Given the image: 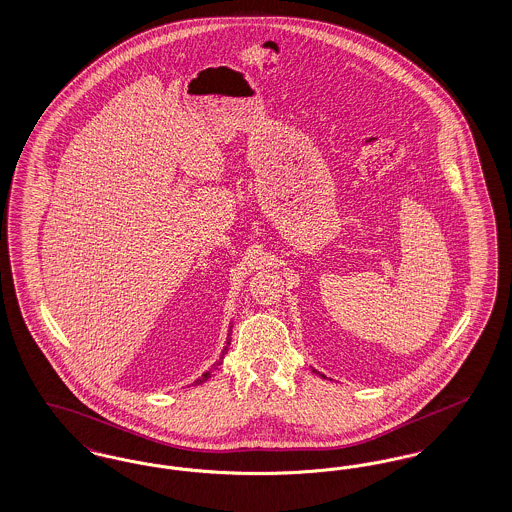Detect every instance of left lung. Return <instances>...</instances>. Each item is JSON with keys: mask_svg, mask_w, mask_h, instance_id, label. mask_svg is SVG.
<instances>
[{"mask_svg": "<svg viewBox=\"0 0 512 512\" xmlns=\"http://www.w3.org/2000/svg\"><path fill=\"white\" fill-rule=\"evenodd\" d=\"M315 372H317V370H315ZM320 376H322V374H320Z\"/></svg>", "mask_w": 512, "mask_h": 512, "instance_id": "8db88e82", "label": "left lung"}]
</instances>
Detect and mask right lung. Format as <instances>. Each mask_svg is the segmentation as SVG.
I'll list each match as a JSON object with an SVG mask.
<instances>
[{
  "label": "right lung",
  "mask_w": 512,
  "mask_h": 512,
  "mask_svg": "<svg viewBox=\"0 0 512 512\" xmlns=\"http://www.w3.org/2000/svg\"><path fill=\"white\" fill-rule=\"evenodd\" d=\"M228 345H230V340L226 341V347H224V351H222V355H220V359H222V357H224V353H226V351H228ZM220 363H217V365L213 366V368H211V370H207V372H205V374H203V376H201V378H197V380H195V386H199V384H203V382H207V380H209V378H211V376H213V372H215V368H217V366H219Z\"/></svg>",
  "instance_id": "1"
}]
</instances>
